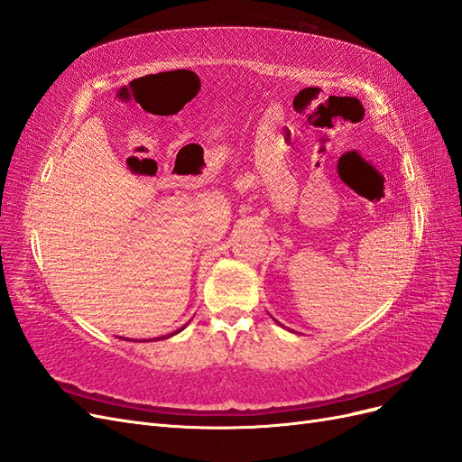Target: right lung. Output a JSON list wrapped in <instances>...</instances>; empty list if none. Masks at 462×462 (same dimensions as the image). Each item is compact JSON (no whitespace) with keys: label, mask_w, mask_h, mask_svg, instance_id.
I'll list each match as a JSON object with an SVG mask.
<instances>
[{"label":"right lung","mask_w":462,"mask_h":462,"mask_svg":"<svg viewBox=\"0 0 462 462\" xmlns=\"http://www.w3.org/2000/svg\"><path fill=\"white\" fill-rule=\"evenodd\" d=\"M174 334H176V332H174Z\"/></svg>","instance_id":"obj_1"}]
</instances>
